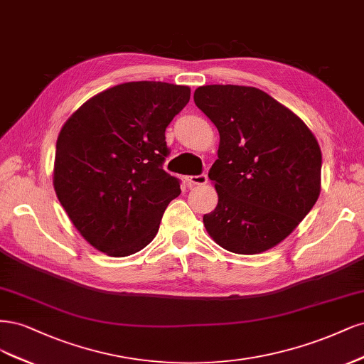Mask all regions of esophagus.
<instances>
[{
  "label": "esophagus",
  "mask_w": 364,
  "mask_h": 364,
  "mask_svg": "<svg viewBox=\"0 0 364 364\" xmlns=\"http://www.w3.org/2000/svg\"><path fill=\"white\" fill-rule=\"evenodd\" d=\"M186 181L189 186H203L208 181V178L205 173H201V175H191V177H186Z\"/></svg>",
  "instance_id": "1"
}]
</instances>
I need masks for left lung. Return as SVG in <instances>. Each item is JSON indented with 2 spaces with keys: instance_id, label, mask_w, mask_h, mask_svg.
<instances>
[{
  "instance_id": "left-lung-1",
  "label": "left lung",
  "mask_w": 364,
  "mask_h": 364,
  "mask_svg": "<svg viewBox=\"0 0 364 364\" xmlns=\"http://www.w3.org/2000/svg\"><path fill=\"white\" fill-rule=\"evenodd\" d=\"M193 100L220 137L208 172L219 199L203 218L205 230L236 254L274 248L318 201V140L295 113L257 87L201 86Z\"/></svg>"
}]
</instances>
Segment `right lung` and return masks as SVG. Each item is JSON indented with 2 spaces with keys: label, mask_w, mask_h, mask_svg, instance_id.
<instances>
[{
  "label": "right lung",
  "mask_w": 364,
  "mask_h": 364,
  "mask_svg": "<svg viewBox=\"0 0 364 364\" xmlns=\"http://www.w3.org/2000/svg\"><path fill=\"white\" fill-rule=\"evenodd\" d=\"M191 89L132 81L92 97L57 137L54 191L93 248L132 255L156 237L168 204L181 193L163 169L165 132Z\"/></svg>",
  "instance_id": "right-lung-1"
}]
</instances>
